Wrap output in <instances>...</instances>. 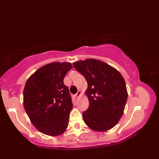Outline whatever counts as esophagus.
Wrapping results in <instances>:
<instances>
[{
  "label": "esophagus",
  "mask_w": 159,
  "mask_h": 159,
  "mask_svg": "<svg viewBox=\"0 0 159 159\" xmlns=\"http://www.w3.org/2000/svg\"><path fill=\"white\" fill-rule=\"evenodd\" d=\"M81 94H82L81 91L79 90V91H78V92L77 93V94L75 95V96H76V97H80V95H81Z\"/></svg>",
  "instance_id": "obj_1"
}]
</instances>
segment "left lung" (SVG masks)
<instances>
[{
    "label": "left lung",
    "mask_w": 159,
    "mask_h": 159,
    "mask_svg": "<svg viewBox=\"0 0 159 159\" xmlns=\"http://www.w3.org/2000/svg\"><path fill=\"white\" fill-rule=\"evenodd\" d=\"M88 83V110L83 112L87 126L96 131H106L117 124L128 98L126 83L120 72L110 65L94 58L73 63Z\"/></svg>",
    "instance_id": "8db88e82"
}]
</instances>
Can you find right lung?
<instances>
[{"mask_svg": "<svg viewBox=\"0 0 159 159\" xmlns=\"http://www.w3.org/2000/svg\"><path fill=\"white\" fill-rule=\"evenodd\" d=\"M72 68L70 62L49 63L33 73L25 84V111L33 126L45 135H60L68 126L73 104L63 82Z\"/></svg>", "mask_w": 159, "mask_h": 159, "instance_id": "right-lung-1", "label": "right lung"}]
</instances>
